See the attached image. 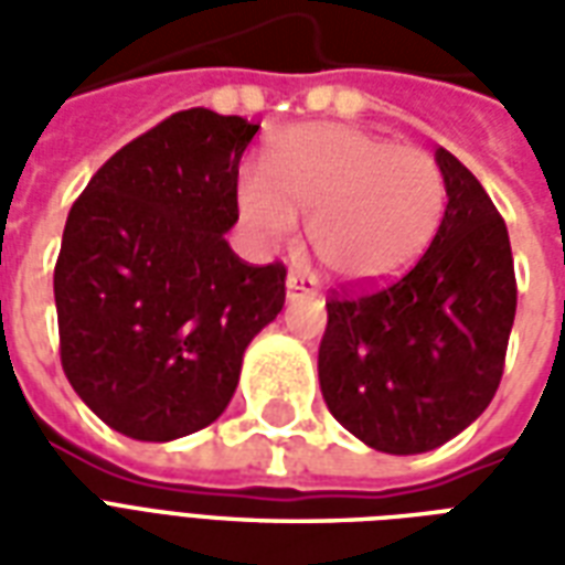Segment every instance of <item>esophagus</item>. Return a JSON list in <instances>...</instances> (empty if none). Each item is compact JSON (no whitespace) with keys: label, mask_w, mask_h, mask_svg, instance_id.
<instances>
[{"label":"esophagus","mask_w":565,"mask_h":565,"mask_svg":"<svg viewBox=\"0 0 565 565\" xmlns=\"http://www.w3.org/2000/svg\"><path fill=\"white\" fill-rule=\"evenodd\" d=\"M306 296H315V287L302 275H287V299H306Z\"/></svg>","instance_id":"esophagus-1"}]
</instances>
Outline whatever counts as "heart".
<instances>
[{
	"label": "heart",
	"mask_w": 565,
	"mask_h": 565,
	"mask_svg": "<svg viewBox=\"0 0 565 565\" xmlns=\"http://www.w3.org/2000/svg\"><path fill=\"white\" fill-rule=\"evenodd\" d=\"M235 202L257 245H281L308 221V245L330 278L375 287L403 275L436 235L445 174L420 148L308 124L271 141L266 181L245 174Z\"/></svg>",
	"instance_id": "1"
}]
</instances>
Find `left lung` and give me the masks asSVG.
Masks as SVG:
<instances>
[{"label": "left lung", "instance_id": "left-lung-1", "mask_svg": "<svg viewBox=\"0 0 565 565\" xmlns=\"http://www.w3.org/2000/svg\"><path fill=\"white\" fill-rule=\"evenodd\" d=\"M448 205L403 278L327 299L320 391L369 448L424 454L484 412L505 366L518 308L509 230L481 181L436 150Z\"/></svg>", "mask_w": 565, "mask_h": 565}]
</instances>
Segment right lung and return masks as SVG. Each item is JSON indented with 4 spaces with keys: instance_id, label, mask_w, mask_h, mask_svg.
Masks as SVG:
<instances>
[{
    "instance_id": "right-lung-1",
    "label": "right lung",
    "mask_w": 565,
    "mask_h": 565,
    "mask_svg": "<svg viewBox=\"0 0 565 565\" xmlns=\"http://www.w3.org/2000/svg\"><path fill=\"white\" fill-rule=\"evenodd\" d=\"M257 129L178 111L117 150L68 211L54 266L60 363L124 436L172 441L214 424L245 348L284 308L281 263L250 266L223 238Z\"/></svg>"
}]
</instances>
